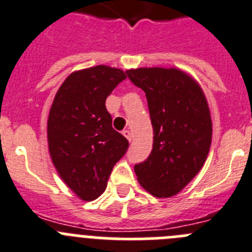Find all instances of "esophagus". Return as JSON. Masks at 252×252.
I'll return each mask as SVG.
<instances>
[{"label":"esophagus","instance_id":"1","mask_svg":"<svg viewBox=\"0 0 252 252\" xmlns=\"http://www.w3.org/2000/svg\"><path fill=\"white\" fill-rule=\"evenodd\" d=\"M123 135L129 140V142H131V139H133V135H131L130 130H123Z\"/></svg>","mask_w":252,"mask_h":252}]
</instances>
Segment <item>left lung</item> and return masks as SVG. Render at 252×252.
<instances>
[{
  "label": "left lung",
  "instance_id": "obj_1",
  "mask_svg": "<svg viewBox=\"0 0 252 252\" xmlns=\"http://www.w3.org/2000/svg\"><path fill=\"white\" fill-rule=\"evenodd\" d=\"M146 93L153 126V149L134 165L143 188L157 197H171L202 168L212 139L210 109L202 90L177 69L140 67L126 71Z\"/></svg>",
  "mask_w": 252,
  "mask_h": 252
}]
</instances>
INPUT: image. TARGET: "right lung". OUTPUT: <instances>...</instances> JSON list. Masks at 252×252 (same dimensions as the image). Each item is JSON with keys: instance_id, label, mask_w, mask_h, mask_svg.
I'll return each instance as SVG.
<instances>
[{"instance_id": "right-lung-1", "label": "right lung", "mask_w": 252, "mask_h": 252, "mask_svg": "<svg viewBox=\"0 0 252 252\" xmlns=\"http://www.w3.org/2000/svg\"><path fill=\"white\" fill-rule=\"evenodd\" d=\"M124 79L121 69L105 65L72 72L50 109V156L67 187L84 201L105 191L113 167L128 151V139L113 128L105 106Z\"/></svg>"}]
</instances>
